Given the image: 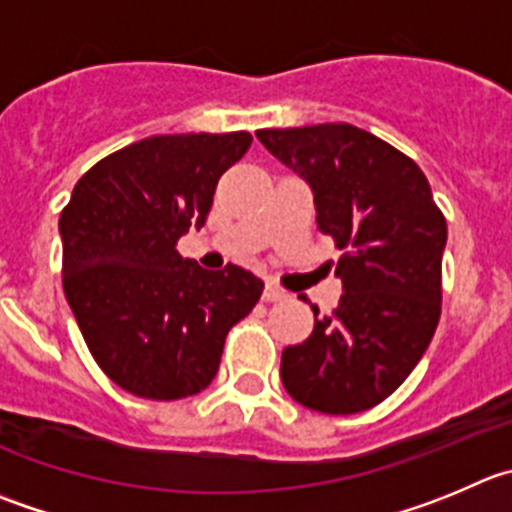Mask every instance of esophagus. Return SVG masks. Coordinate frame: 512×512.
I'll return each mask as SVG.
<instances>
[{
  "instance_id": "obj_1",
  "label": "esophagus",
  "mask_w": 512,
  "mask_h": 512,
  "mask_svg": "<svg viewBox=\"0 0 512 512\" xmlns=\"http://www.w3.org/2000/svg\"><path fill=\"white\" fill-rule=\"evenodd\" d=\"M286 291L284 289H279V286H274V284H266V289H264V301H269V304H274V301H284L286 299Z\"/></svg>"
}]
</instances>
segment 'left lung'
<instances>
[{"label":"left lung","mask_w":512,"mask_h":512,"mask_svg":"<svg viewBox=\"0 0 512 512\" xmlns=\"http://www.w3.org/2000/svg\"><path fill=\"white\" fill-rule=\"evenodd\" d=\"M314 196L316 226L342 248V299L281 354L286 392L309 410L354 415L410 377L435 337L447 223L415 160L347 123L259 130Z\"/></svg>","instance_id":"8db88e82"}]
</instances>
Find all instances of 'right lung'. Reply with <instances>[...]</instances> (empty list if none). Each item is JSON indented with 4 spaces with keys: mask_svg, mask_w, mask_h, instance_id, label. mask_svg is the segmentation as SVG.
<instances>
[{
    "mask_svg": "<svg viewBox=\"0 0 512 512\" xmlns=\"http://www.w3.org/2000/svg\"><path fill=\"white\" fill-rule=\"evenodd\" d=\"M248 145V133L153 135L77 180L60 216L62 286L92 357L125 392L206 389L228 329L261 299L251 271H208L175 251L206 223L218 178Z\"/></svg>",
    "mask_w": 512,
    "mask_h": 512,
    "instance_id": "1",
    "label": "right lung"
}]
</instances>
